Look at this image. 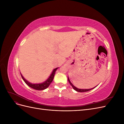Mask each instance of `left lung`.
<instances>
[{"label": "left lung", "instance_id": "1", "mask_svg": "<svg viewBox=\"0 0 124 124\" xmlns=\"http://www.w3.org/2000/svg\"><path fill=\"white\" fill-rule=\"evenodd\" d=\"M68 81H69V82L71 86H72V87H73V88L75 90V91L78 92H88V91H91V90H92V89H93L94 88H95V87H96V86H97V85L96 86H95V87H93V88H91V89H80V88H78L76 87V86H74L72 84V83H71V82L70 81V80H69V77H68Z\"/></svg>", "mask_w": 124, "mask_h": 124}]
</instances>
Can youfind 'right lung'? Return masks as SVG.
<instances>
[{"label": "right lung", "instance_id": "1", "mask_svg": "<svg viewBox=\"0 0 124 124\" xmlns=\"http://www.w3.org/2000/svg\"><path fill=\"white\" fill-rule=\"evenodd\" d=\"M58 68H56L54 69L53 71H52V73L51 74L50 77L48 78L47 79L46 81L43 82V83H36V84L31 83V82L28 81L27 80H26L25 78H24V77L22 76V74L21 73V77H22V78H23V80L25 82V83L28 86H29L30 87H31V88L34 89H36V90H38V91H42V90H44L45 89L47 88L48 86H49L50 84L52 83V82L53 80V78H54L55 74V72Z\"/></svg>", "mask_w": 124, "mask_h": 124}]
</instances>
